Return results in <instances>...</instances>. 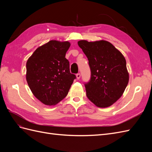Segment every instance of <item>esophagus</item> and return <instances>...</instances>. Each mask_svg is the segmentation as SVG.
Instances as JSON below:
<instances>
[{
  "label": "esophagus",
  "instance_id": "34e87169",
  "mask_svg": "<svg viewBox=\"0 0 152 152\" xmlns=\"http://www.w3.org/2000/svg\"><path fill=\"white\" fill-rule=\"evenodd\" d=\"M76 77H77V79L79 80V79H80V73H77V74L76 75Z\"/></svg>",
  "mask_w": 152,
  "mask_h": 152
}]
</instances>
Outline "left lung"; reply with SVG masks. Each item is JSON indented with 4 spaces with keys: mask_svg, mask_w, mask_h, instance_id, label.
Returning <instances> with one entry per match:
<instances>
[{
    "mask_svg": "<svg viewBox=\"0 0 152 152\" xmlns=\"http://www.w3.org/2000/svg\"><path fill=\"white\" fill-rule=\"evenodd\" d=\"M89 60L91 79L85 84L87 97L96 107H110L122 96L129 82L126 59L106 40L78 42Z\"/></svg>",
    "mask_w": 152,
    "mask_h": 152,
    "instance_id": "8db88e82",
    "label": "left lung"
}]
</instances>
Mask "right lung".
<instances>
[{
	"label": "right lung",
	"mask_w": 152,
	"mask_h": 152,
	"mask_svg": "<svg viewBox=\"0 0 152 152\" xmlns=\"http://www.w3.org/2000/svg\"><path fill=\"white\" fill-rule=\"evenodd\" d=\"M70 46L68 41L50 40L27 60V83L33 94L45 105H55L65 98L76 78L65 58Z\"/></svg>",
	"instance_id": "add662e5"
}]
</instances>
